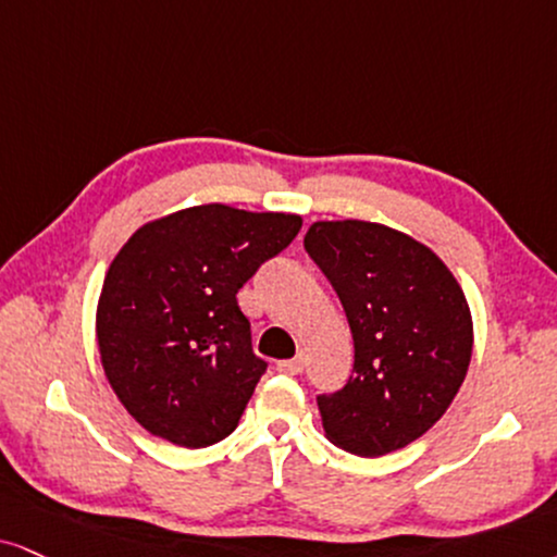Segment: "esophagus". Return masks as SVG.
Returning <instances> with one entry per match:
<instances>
[{"mask_svg":"<svg viewBox=\"0 0 557 557\" xmlns=\"http://www.w3.org/2000/svg\"><path fill=\"white\" fill-rule=\"evenodd\" d=\"M305 369V356H294V359L278 361V372L284 374H299Z\"/></svg>","mask_w":557,"mask_h":557,"instance_id":"34e87169","label":"esophagus"}]
</instances>
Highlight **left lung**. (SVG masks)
I'll use <instances>...</instances> for the list:
<instances>
[{
  "label": "left lung",
  "mask_w": 557,
  "mask_h": 557,
  "mask_svg": "<svg viewBox=\"0 0 557 557\" xmlns=\"http://www.w3.org/2000/svg\"><path fill=\"white\" fill-rule=\"evenodd\" d=\"M305 250L338 294L354 374L318 395L325 436L359 457L403 449L446 413L472 356L462 286L434 250L393 226L314 222Z\"/></svg>",
  "instance_id": "1"
}]
</instances>
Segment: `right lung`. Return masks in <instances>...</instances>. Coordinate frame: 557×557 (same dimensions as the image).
<instances>
[{
	"label": "right lung",
	"instance_id": "add662e5",
	"mask_svg": "<svg viewBox=\"0 0 557 557\" xmlns=\"http://www.w3.org/2000/svg\"><path fill=\"white\" fill-rule=\"evenodd\" d=\"M301 216L190 206L139 226L108 268L98 348L113 393L149 434L201 449L237 429L268 363L237 305Z\"/></svg>",
	"mask_w": 557,
	"mask_h": 557
}]
</instances>
